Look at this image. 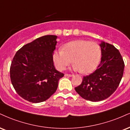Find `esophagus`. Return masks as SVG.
I'll use <instances>...</instances> for the list:
<instances>
[{
	"label": "esophagus",
	"instance_id": "esophagus-1",
	"mask_svg": "<svg viewBox=\"0 0 130 130\" xmlns=\"http://www.w3.org/2000/svg\"><path fill=\"white\" fill-rule=\"evenodd\" d=\"M73 75V74H65V76H66V77H72Z\"/></svg>",
	"mask_w": 130,
	"mask_h": 130
}]
</instances>
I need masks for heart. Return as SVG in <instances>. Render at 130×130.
<instances>
[{
	"mask_svg": "<svg viewBox=\"0 0 130 130\" xmlns=\"http://www.w3.org/2000/svg\"><path fill=\"white\" fill-rule=\"evenodd\" d=\"M101 57V47L96 42L77 40L68 42L56 51L53 59L59 70H65L72 62L74 71L88 74L96 68Z\"/></svg>",
	"mask_w": 130,
	"mask_h": 130,
	"instance_id": "b5f03b06",
	"label": "heart"
}]
</instances>
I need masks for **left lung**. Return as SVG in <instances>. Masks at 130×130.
<instances>
[{"mask_svg": "<svg viewBox=\"0 0 130 130\" xmlns=\"http://www.w3.org/2000/svg\"><path fill=\"white\" fill-rule=\"evenodd\" d=\"M101 62L98 69L84 76L75 90L84 99L98 102L109 98L116 90L122 78L125 64L119 50L102 42Z\"/></svg>", "mask_w": 130, "mask_h": 130, "instance_id": "8db88e82", "label": "left lung"}]
</instances>
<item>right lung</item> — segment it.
Here are the masks:
<instances>
[{"label": "right lung", "instance_id": "obj_1", "mask_svg": "<svg viewBox=\"0 0 130 130\" xmlns=\"http://www.w3.org/2000/svg\"><path fill=\"white\" fill-rule=\"evenodd\" d=\"M57 36L46 35L23 46L15 53L10 67V78L23 99L39 103L56 92L64 74L56 70L53 54Z\"/></svg>", "mask_w": 130, "mask_h": 130}]
</instances>
